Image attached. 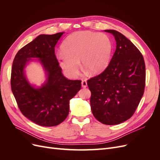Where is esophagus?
<instances>
[{"instance_id": "1", "label": "esophagus", "mask_w": 160, "mask_h": 160, "mask_svg": "<svg viewBox=\"0 0 160 160\" xmlns=\"http://www.w3.org/2000/svg\"><path fill=\"white\" fill-rule=\"evenodd\" d=\"M81 86L83 87V88H85L88 87V83H87V81L86 80H82V82H81Z\"/></svg>"}]
</instances>
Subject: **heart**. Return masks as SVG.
<instances>
[{
  "label": "heart",
  "instance_id": "heart-1",
  "mask_svg": "<svg viewBox=\"0 0 160 160\" xmlns=\"http://www.w3.org/2000/svg\"><path fill=\"white\" fill-rule=\"evenodd\" d=\"M57 55L61 68L67 75L75 78L79 73L80 61L84 68L99 73L109 63L112 49L111 40L104 33L79 31L67 37Z\"/></svg>",
  "mask_w": 160,
  "mask_h": 160
}]
</instances>
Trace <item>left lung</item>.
Masks as SVG:
<instances>
[{
	"label": "left lung",
	"mask_w": 160,
	"mask_h": 160,
	"mask_svg": "<svg viewBox=\"0 0 160 160\" xmlns=\"http://www.w3.org/2000/svg\"><path fill=\"white\" fill-rule=\"evenodd\" d=\"M113 35L116 49L109 64L99 75L88 81L94 117L105 125H118L129 119L143 95L146 65L142 53L122 33Z\"/></svg>",
	"instance_id": "8db88e82"
}]
</instances>
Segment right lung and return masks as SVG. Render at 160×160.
Masks as SVG:
<instances>
[{
	"label": "right lung",
	"instance_id": "right-lung-1",
	"mask_svg": "<svg viewBox=\"0 0 160 160\" xmlns=\"http://www.w3.org/2000/svg\"><path fill=\"white\" fill-rule=\"evenodd\" d=\"M62 32L40 35L19 50L11 71V89L21 113L31 122L44 127L56 126L67 118L69 101L81 88L80 80L67 79L62 73L55 47ZM38 59L45 70L46 80L41 87L28 81L24 69Z\"/></svg>",
	"mask_w": 160,
	"mask_h": 160
}]
</instances>
